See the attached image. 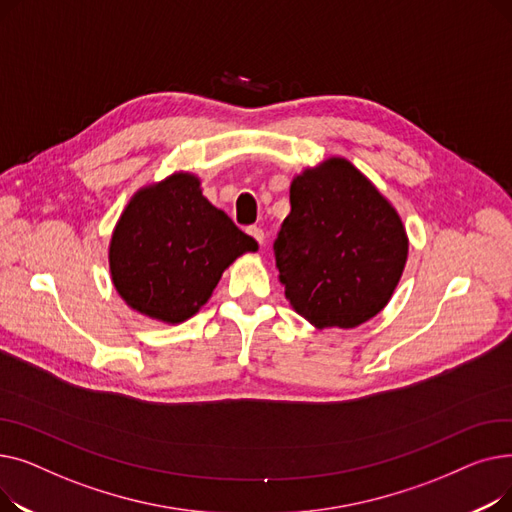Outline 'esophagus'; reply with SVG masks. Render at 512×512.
<instances>
[{
	"label": "esophagus",
	"instance_id": "obj_1",
	"mask_svg": "<svg viewBox=\"0 0 512 512\" xmlns=\"http://www.w3.org/2000/svg\"><path fill=\"white\" fill-rule=\"evenodd\" d=\"M247 234H251L257 242H259V245H263V240H265V232L261 230V228H257V226H249L247 228Z\"/></svg>",
	"mask_w": 512,
	"mask_h": 512
}]
</instances>
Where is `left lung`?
<instances>
[{
    "label": "left lung",
    "mask_w": 512,
    "mask_h": 512,
    "mask_svg": "<svg viewBox=\"0 0 512 512\" xmlns=\"http://www.w3.org/2000/svg\"><path fill=\"white\" fill-rule=\"evenodd\" d=\"M292 309L317 330L357 328L392 299L409 238L398 211L344 157L294 176L274 242Z\"/></svg>",
    "instance_id": "left-lung-1"
}]
</instances>
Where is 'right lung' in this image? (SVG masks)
I'll return each instance as SVG.
<instances>
[{
  "instance_id": "obj_1",
  "label": "right lung",
  "mask_w": 512,
  "mask_h": 512,
  "mask_svg": "<svg viewBox=\"0 0 512 512\" xmlns=\"http://www.w3.org/2000/svg\"><path fill=\"white\" fill-rule=\"evenodd\" d=\"M255 238L213 207L191 172L143 186L124 207L110 240V274L124 303L164 324H182L211 297Z\"/></svg>"
}]
</instances>
